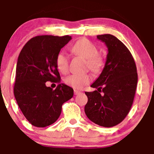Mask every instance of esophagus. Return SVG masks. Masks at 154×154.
<instances>
[{
  "instance_id": "esophagus-1",
  "label": "esophagus",
  "mask_w": 154,
  "mask_h": 154,
  "mask_svg": "<svg viewBox=\"0 0 154 154\" xmlns=\"http://www.w3.org/2000/svg\"><path fill=\"white\" fill-rule=\"evenodd\" d=\"M74 93H75V95H78L79 93H80V91H77V90H75V91H74Z\"/></svg>"
}]
</instances>
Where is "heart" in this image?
<instances>
[{
	"mask_svg": "<svg viewBox=\"0 0 154 154\" xmlns=\"http://www.w3.org/2000/svg\"><path fill=\"white\" fill-rule=\"evenodd\" d=\"M72 51L74 54L86 59V62L89 69L93 72L100 71L103 65V59L98 54V49L94 44L85 38L77 40L72 47ZM56 65L58 70L61 73H66L69 70V60L64 52H60L56 58ZM91 77L89 75H71L67 76L64 82L67 85L81 89L91 81Z\"/></svg>",
	"mask_w": 154,
	"mask_h": 154,
	"instance_id": "b5f03b06",
	"label": "heart"
}]
</instances>
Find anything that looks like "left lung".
Segmentation results:
<instances>
[{
  "instance_id": "8db88e82",
  "label": "left lung",
  "mask_w": 154,
  "mask_h": 154,
  "mask_svg": "<svg viewBox=\"0 0 154 154\" xmlns=\"http://www.w3.org/2000/svg\"><path fill=\"white\" fill-rule=\"evenodd\" d=\"M108 48L105 65L98 79L85 92L88 103L86 116L91 121L104 128L119 124L126 117L133 103L137 83V68L131 53L112 35H97Z\"/></svg>"
}]
</instances>
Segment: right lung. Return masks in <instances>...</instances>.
Returning a JSON list of instances; mask_svg holds the SVG:
<instances>
[{
	"instance_id": "add662e5",
	"label": "right lung",
	"mask_w": 154,
	"mask_h": 154,
	"mask_svg": "<svg viewBox=\"0 0 154 154\" xmlns=\"http://www.w3.org/2000/svg\"><path fill=\"white\" fill-rule=\"evenodd\" d=\"M72 37L40 35L32 38L21 51L17 61L14 93L19 109L32 125L45 128L59 119L63 103L74 91L61 82L56 58ZM48 81L59 83L53 90Z\"/></svg>"
}]
</instances>
